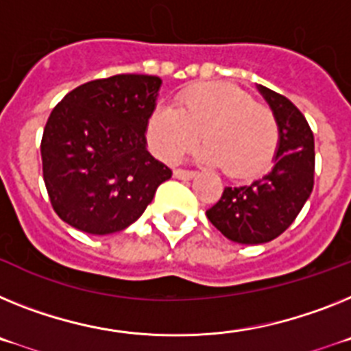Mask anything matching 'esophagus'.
Returning <instances> with one entry per match:
<instances>
[{
	"instance_id": "obj_1",
	"label": "esophagus",
	"mask_w": 351,
	"mask_h": 351,
	"mask_svg": "<svg viewBox=\"0 0 351 351\" xmlns=\"http://www.w3.org/2000/svg\"><path fill=\"white\" fill-rule=\"evenodd\" d=\"M173 175L178 180H193L196 176V171H191V169H175Z\"/></svg>"
}]
</instances>
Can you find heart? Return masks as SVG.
<instances>
[{
    "label": "heart",
    "mask_w": 351,
    "mask_h": 351,
    "mask_svg": "<svg viewBox=\"0 0 351 351\" xmlns=\"http://www.w3.org/2000/svg\"><path fill=\"white\" fill-rule=\"evenodd\" d=\"M199 158L228 176L247 178L276 158L281 127L274 111L228 83H197L180 91L176 108L157 106L146 120V141L164 162H176L199 143Z\"/></svg>",
    "instance_id": "heart-1"
}]
</instances>
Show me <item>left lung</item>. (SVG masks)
I'll return each mask as SVG.
<instances>
[{"instance_id": "1", "label": "left lung", "mask_w": 351, "mask_h": 351, "mask_svg": "<svg viewBox=\"0 0 351 351\" xmlns=\"http://www.w3.org/2000/svg\"><path fill=\"white\" fill-rule=\"evenodd\" d=\"M281 127L276 166L251 185L226 187L206 217L226 239L265 243L285 233L297 219L315 185V138L304 114L291 100L261 86Z\"/></svg>"}]
</instances>
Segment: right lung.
<instances>
[{
  "mask_svg": "<svg viewBox=\"0 0 351 351\" xmlns=\"http://www.w3.org/2000/svg\"><path fill=\"white\" fill-rule=\"evenodd\" d=\"M157 75L118 74L69 91L42 136V171L58 217L90 234L125 230L141 217L171 169L146 150Z\"/></svg>",
  "mask_w": 351,
  "mask_h": 351,
  "instance_id": "obj_1",
  "label": "right lung"
}]
</instances>
